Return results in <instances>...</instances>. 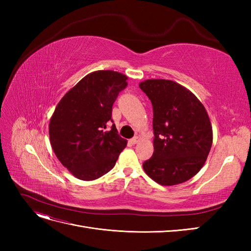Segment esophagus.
I'll return each mask as SVG.
<instances>
[{"instance_id": "esophagus-1", "label": "esophagus", "mask_w": 251, "mask_h": 251, "mask_svg": "<svg viewBox=\"0 0 251 251\" xmlns=\"http://www.w3.org/2000/svg\"><path fill=\"white\" fill-rule=\"evenodd\" d=\"M139 140H140V138H139V137H137V136H136V137H134V138H132V139H131V142H132L133 144H136V143H138V142H139Z\"/></svg>"}]
</instances>
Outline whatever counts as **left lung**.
Listing matches in <instances>:
<instances>
[{"instance_id":"left-lung-1","label":"left lung","mask_w":251,"mask_h":251,"mask_svg":"<svg viewBox=\"0 0 251 251\" xmlns=\"http://www.w3.org/2000/svg\"><path fill=\"white\" fill-rule=\"evenodd\" d=\"M153 105L154 153L143 170L158 184L171 186L193 178L206 161L212 127L202 102L169 79L139 83Z\"/></svg>"}]
</instances>
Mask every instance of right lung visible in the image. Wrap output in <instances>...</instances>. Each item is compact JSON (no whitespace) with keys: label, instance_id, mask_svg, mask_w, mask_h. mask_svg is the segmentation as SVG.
Returning <instances> with one entry per match:
<instances>
[{"label":"right lung","instance_id":"add662e5","mask_svg":"<svg viewBox=\"0 0 251 251\" xmlns=\"http://www.w3.org/2000/svg\"><path fill=\"white\" fill-rule=\"evenodd\" d=\"M127 76L112 70L86 75L57 103L49 123V137L57 159L74 177L92 181L115 165L126 140L112 121V107Z\"/></svg>","mask_w":251,"mask_h":251}]
</instances>
